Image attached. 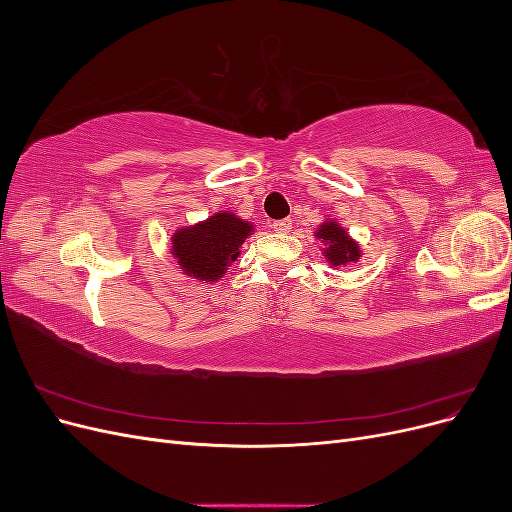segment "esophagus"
Segmentation results:
<instances>
[{
	"label": "esophagus",
	"mask_w": 512,
	"mask_h": 512,
	"mask_svg": "<svg viewBox=\"0 0 512 512\" xmlns=\"http://www.w3.org/2000/svg\"><path fill=\"white\" fill-rule=\"evenodd\" d=\"M271 228L275 232H280V235H286V232H290V228H292V222L290 220H277V222H271Z\"/></svg>",
	"instance_id": "1"
}]
</instances>
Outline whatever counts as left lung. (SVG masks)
Masks as SVG:
<instances>
[{"instance_id": "8db88e82", "label": "left lung", "mask_w": 512, "mask_h": 512, "mask_svg": "<svg viewBox=\"0 0 512 512\" xmlns=\"http://www.w3.org/2000/svg\"><path fill=\"white\" fill-rule=\"evenodd\" d=\"M314 237L322 243L320 252L324 258H327V262L333 269L354 265V262H359L363 256L361 243L356 241L335 218L324 220L314 230Z\"/></svg>"}]
</instances>
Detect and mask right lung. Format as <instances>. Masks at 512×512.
<instances>
[{
	"label": "right lung",
	"instance_id": "right-lung-1",
	"mask_svg": "<svg viewBox=\"0 0 512 512\" xmlns=\"http://www.w3.org/2000/svg\"><path fill=\"white\" fill-rule=\"evenodd\" d=\"M256 226L232 211H215L207 220L179 226L170 237V256L181 273L203 284L222 280V275L241 254L245 239Z\"/></svg>",
	"mask_w": 512,
	"mask_h": 512
}]
</instances>
